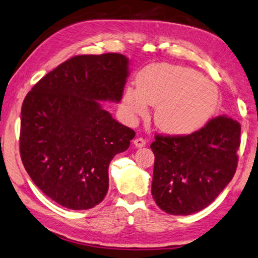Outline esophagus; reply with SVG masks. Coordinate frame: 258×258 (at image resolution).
I'll use <instances>...</instances> for the list:
<instances>
[{
  "label": "esophagus",
  "mask_w": 258,
  "mask_h": 258,
  "mask_svg": "<svg viewBox=\"0 0 258 258\" xmlns=\"http://www.w3.org/2000/svg\"><path fill=\"white\" fill-rule=\"evenodd\" d=\"M133 144L136 145V147H138V148H142V147H145L146 146V140L144 139V138H136V139L133 140Z\"/></svg>",
  "instance_id": "esophagus-1"
}]
</instances>
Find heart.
Instances as JSON below:
<instances>
[{
	"label": "heart",
	"instance_id": "obj_1",
	"mask_svg": "<svg viewBox=\"0 0 258 258\" xmlns=\"http://www.w3.org/2000/svg\"><path fill=\"white\" fill-rule=\"evenodd\" d=\"M137 88H127L122 109L130 117H142L148 104L157 105L155 122L163 132L184 136L203 127L219 105L213 83L189 68L152 64L142 71Z\"/></svg>",
	"mask_w": 258,
	"mask_h": 258
}]
</instances>
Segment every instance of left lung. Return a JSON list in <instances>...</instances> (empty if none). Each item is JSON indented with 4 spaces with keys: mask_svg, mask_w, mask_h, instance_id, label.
Here are the masks:
<instances>
[{
    "mask_svg": "<svg viewBox=\"0 0 258 258\" xmlns=\"http://www.w3.org/2000/svg\"><path fill=\"white\" fill-rule=\"evenodd\" d=\"M241 125L227 116L212 118L186 136L156 134L152 196L161 210L189 215L214 202L236 171Z\"/></svg>",
    "mask_w": 258,
    "mask_h": 258,
    "instance_id": "obj_1",
    "label": "left lung"
}]
</instances>
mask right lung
Masks as SVG:
<instances>
[{
	"mask_svg": "<svg viewBox=\"0 0 258 258\" xmlns=\"http://www.w3.org/2000/svg\"><path fill=\"white\" fill-rule=\"evenodd\" d=\"M128 59L119 53L76 55L38 81L22 105L19 153L44 194L69 210L98 205L109 189V164L136 132L98 101L119 102Z\"/></svg>",
	"mask_w": 258,
	"mask_h": 258,
	"instance_id": "right-lung-1",
	"label": "right lung"
}]
</instances>
